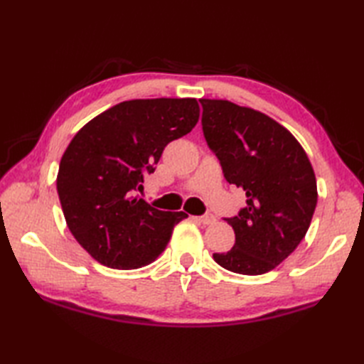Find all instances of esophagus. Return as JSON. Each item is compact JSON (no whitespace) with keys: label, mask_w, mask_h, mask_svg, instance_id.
<instances>
[{"label":"esophagus","mask_w":364,"mask_h":364,"mask_svg":"<svg viewBox=\"0 0 364 364\" xmlns=\"http://www.w3.org/2000/svg\"><path fill=\"white\" fill-rule=\"evenodd\" d=\"M198 220L203 223V225H211V223L215 222V218L213 214H205V215H200Z\"/></svg>","instance_id":"esophagus-1"}]
</instances>
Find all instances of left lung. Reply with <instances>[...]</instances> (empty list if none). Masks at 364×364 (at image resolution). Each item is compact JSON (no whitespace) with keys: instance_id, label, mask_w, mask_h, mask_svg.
<instances>
[{"instance_id":"8db88e82","label":"left lung","mask_w":364,"mask_h":364,"mask_svg":"<svg viewBox=\"0 0 364 364\" xmlns=\"http://www.w3.org/2000/svg\"><path fill=\"white\" fill-rule=\"evenodd\" d=\"M203 134L230 184L247 206L225 219L233 249L214 253L223 269L261 275L275 269L305 237L318 203L316 175L304 146L280 123L228 100L202 98Z\"/></svg>"}]
</instances>
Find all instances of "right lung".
Listing matches in <instances>:
<instances>
[{
	"instance_id": "obj_1",
	"label": "right lung",
	"mask_w": 364,
	"mask_h": 364,
	"mask_svg": "<svg viewBox=\"0 0 364 364\" xmlns=\"http://www.w3.org/2000/svg\"><path fill=\"white\" fill-rule=\"evenodd\" d=\"M196 98L128 100L87 122L63 154L56 178L68 230L100 264L137 269L166 247L186 213L159 211L136 196L164 146L191 133Z\"/></svg>"
}]
</instances>
